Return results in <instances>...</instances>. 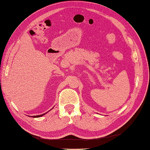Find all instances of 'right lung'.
Listing matches in <instances>:
<instances>
[{"mask_svg": "<svg viewBox=\"0 0 150 150\" xmlns=\"http://www.w3.org/2000/svg\"><path fill=\"white\" fill-rule=\"evenodd\" d=\"M48 112V111H47ZM47 112H45V113H44V114H42V115H38V116H32L33 118H39V117H41V116H43V115H45L46 113H47Z\"/></svg>", "mask_w": 150, "mask_h": 150, "instance_id": "1", "label": "right lung"}]
</instances>
